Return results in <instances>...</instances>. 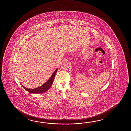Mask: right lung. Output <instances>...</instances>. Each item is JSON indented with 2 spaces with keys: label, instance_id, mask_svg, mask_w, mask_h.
Returning a JSON list of instances; mask_svg holds the SVG:
<instances>
[{
  "label": "right lung",
  "instance_id": "obj_1",
  "mask_svg": "<svg viewBox=\"0 0 131 131\" xmlns=\"http://www.w3.org/2000/svg\"><path fill=\"white\" fill-rule=\"evenodd\" d=\"M57 71H58V69H57L54 72V73L52 74L51 76L50 77V78L49 79L48 81L46 83H44V84H43L42 85H41L40 87L34 88V89H30V88H26V87L24 86L23 85H22V86L26 90H27V91L30 92V93H34V94L42 93L47 91L50 88V87L51 86L54 80L55 76L56 73Z\"/></svg>",
  "mask_w": 131,
  "mask_h": 131
}]
</instances>
